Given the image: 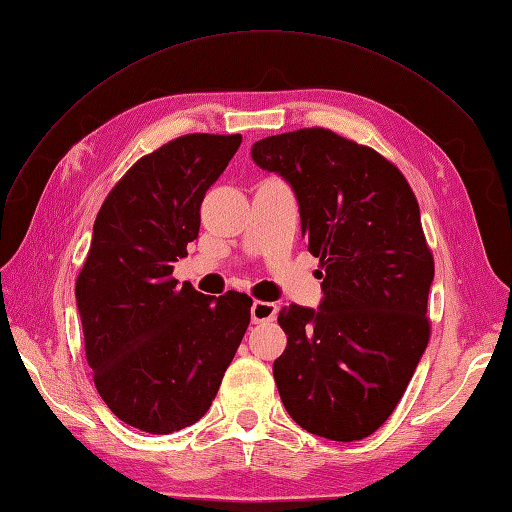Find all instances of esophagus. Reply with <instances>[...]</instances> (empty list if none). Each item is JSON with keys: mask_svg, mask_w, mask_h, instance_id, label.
<instances>
[{"mask_svg": "<svg viewBox=\"0 0 512 512\" xmlns=\"http://www.w3.org/2000/svg\"><path fill=\"white\" fill-rule=\"evenodd\" d=\"M252 322H267L273 320L277 314V305L269 301H254L252 303Z\"/></svg>", "mask_w": 512, "mask_h": 512, "instance_id": "1", "label": "esophagus"}]
</instances>
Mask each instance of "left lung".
<instances>
[{
	"mask_svg": "<svg viewBox=\"0 0 512 512\" xmlns=\"http://www.w3.org/2000/svg\"><path fill=\"white\" fill-rule=\"evenodd\" d=\"M252 160L297 196L320 258L318 309L288 305L273 378L309 433L361 440L389 418L429 342L433 258L406 177L378 151L324 128L267 136Z\"/></svg>",
	"mask_w": 512,
	"mask_h": 512,
	"instance_id": "1",
	"label": "left lung"
}]
</instances>
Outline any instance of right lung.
Instances as JSON below:
<instances>
[{
  "label": "right lung",
  "instance_id": "1",
  "mask_svg": "<svg viewBox=\"0 0 512 512\" xmlns=\"http://www.w3.org/2000/svg\"><path fill=\"white\" fill-rule=\"evenodd\" d=\"M239 145V134H188L138 160L106 196L76 280L96 389L147 433L205 416L250 324L247 294L207 297L173 280L203 198Z\"/></svg>",
  "mask_w": 512,
  "mask_h": 512
}]
</instances>
